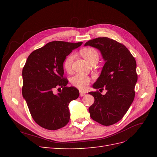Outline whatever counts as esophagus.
I'll list each match as a JSON object with an SVG mask.
<instances>
[{
	"instance_id": "esophagus-1",
	"label": "esophagus",
	"mask_w": 157,
	"mask_h": 157,
	"mask_svg": "<svg viewBox=\"0 0 157 157\" xmlns=\"http://www.w3.org/2000/svg\"><path fill=\"white\" fill-rule=\"evenodd\" d=\"M85 94H86V92H82V91L80 92V97H82V96H85Z\"/></svg>"
}]
</instances>
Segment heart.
<instances>
[{"label":"heart","mask_w":157,"mask_h":157,"mask_svg":"<svg viewBox=\"0 0 157 157\" xmlns=\"http://www.w3.org/2000/svg\"><path fill=\"white\" fill-rule=\"evenodd\" d=\"M80 54L90 64L94 61H98L99 59V54L97 50L93 48H90V47L82 48L80 50ZM75 56L73 53H71L66 57L63 61V68L67 72H70L72 69V64L75 59ZM90 82V78L83 74H77L71 78V83L72 84L73 86L80 90L86 89L89 85Z\"/></svg>","instance_id":"b5f03b06"}]
</instances>
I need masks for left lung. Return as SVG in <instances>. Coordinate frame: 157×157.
<instances>
[{
    "label": "left lung",
    "instance_id": "left-lung-1",
    "mask_svg": "<svg viewBox=\"0 0 157 157\" xmlns=\"http://www.w3.org/2000/svg\"><path fill=\"white\" fill-rule=\"evenodd\" d=\"M84 46L98 49L105 61L93 88H104L107 92H89L94 97L88 109L90 117L102 125L114 124L122 119L134 101L137 80L136 59L124 45L107 37L90 40Z\"/></svg>",
    "mask_w": 157,
    "mask_h": 157
}]
</instances>
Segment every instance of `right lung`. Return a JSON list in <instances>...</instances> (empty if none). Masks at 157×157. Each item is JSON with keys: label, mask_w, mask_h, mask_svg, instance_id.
Listing matches in <instances>:
<instances>
[{"label": "right lung", "mask_w": 157, "mask_h": 157, "mask_svg": "<svg viewBox=\"0 0 157 157\" xmlns=\"http://www.w3.org/2000/svg\"><path fill=\"white\" fill-rule=\"evenodd\" d=\"M82 42L72 43L52 41L29 56L23 68L22 95L36 124L47 130H56L69 121V104L79 96L75 87L66 86L63 61ZM63 88L57 94L53 90Z\"/></svg>", "instance_id": "obj_1"}]
</instances>
